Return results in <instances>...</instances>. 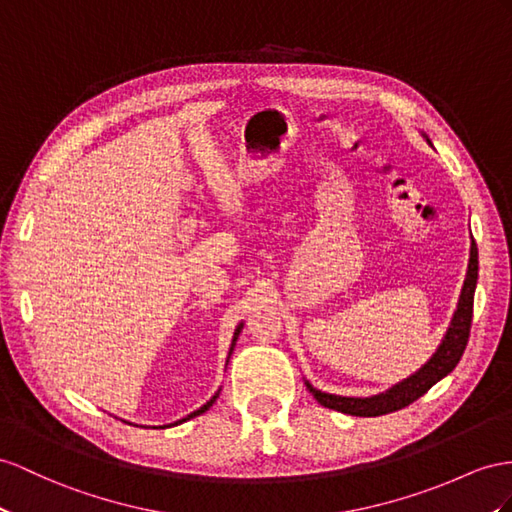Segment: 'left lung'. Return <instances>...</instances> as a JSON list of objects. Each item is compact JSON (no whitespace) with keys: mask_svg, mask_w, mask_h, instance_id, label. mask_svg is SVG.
<instances>
[{"mask_svg":"<svg viewBox=\"0 0 512 512\" xmlns=\"http://www.w3.org/2000/svg\"><path fill=\"white\" fill-rule=\"evenodd\" d=\"M476 281H478V248L474 242L471 244L469 268L463 283V292H461V298H458V307H456L450 329L445 333L439 350L417 374L406 378L404 383L389 389L387 393H381V396H374V398L333 396V393H322L307 383L313 398H316L322 406H326V409L342 411L346 415H357V417H376V415L400 411L404 406L415 402L417 398H422L432 385L441 381L443 376H448L463 357L467 339H469V329H471V316H474Z\"/></svg>","mask_w":512,"mask_h":512,"instance_id":"1","label":"left lung"}]
</instances>
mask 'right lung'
I'll use <instances>...</instances> for the list:
<instances>
[{
	"label": "right lung",
	"mask_w": 512,
	"mask_h": 512,
	"mask_svg": "<svg viewBox=\"0 0 512 512\" xmlns=\"http://www.w3.org/2000/svg\"><path fill=\"white\" fill-rule=\"evenodd\" d=\"M238 335H240V329H238V331H235V337H233V344H231V350H233V346H235V339H238ZM216 398H218V393H216V396H214V398H212V400H209V402H207V404H203V406H201V409H199V411H194V413H190V415H188V417H183V419H179V422H186V419H190V417H196V415H201V413H205V411H207V409H209V406H212V404H214V402H216Z\"/></svg>",
	"instance_id": "1"
}]
</instances>
